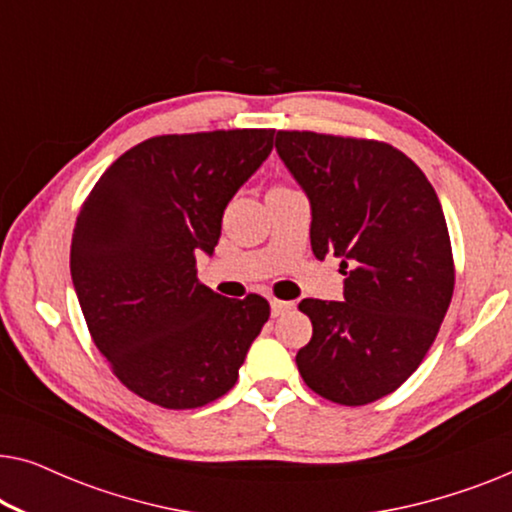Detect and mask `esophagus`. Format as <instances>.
Instances as JSON below:
<instances>
[{"instance_id":"esophagus-1","label":"esophagus","mask_w":512,"mask_h":512,"mask_svg":"<svg viewBox=\"0 0 512 512\" xmlns=\"http://www.w3.org/2000/svg\"><path fill=\"white\" fill-rule=\"evenodd\" d=\"M291 307H293V303H286V300H277V298L270 300V312H272V317H279V314L289 312Z\"/></svg>"}]
</instances>
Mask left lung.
<instances>
[{
	"label": "left lung",
	"instance_id": "1",
	"mask_svg": "<svg viewBox=\"0 0 512 512\" xmlns=\"http://www.w3.org/2000/svg\"><path fill=\"white\" fill-rule=\"evenodd\" d=\"M279 158L312 205L317 258H342L345 300H300L312 340L298 349L314 394L368 405L419 368L454 293L443 207L424 172L387 142L277 130Z\"/></svg>",
	"mask_w": 512,
	"mask_h": 512
}]
</instances>
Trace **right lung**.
<instances>
[{"label":"right lung","mask_w":512,"mask_h":512,"mask_svg":"<svg viewBox=\"0 0 512 512\" xmlns=\"http://www.w3.org/2000/svg\"><path fill=\"white\" fill-rule=\"evenodd\" d=\"M270 128L160 135L125 151L81 205L72 282L111 373L144 401L191 410L235 387L268 300L198 279L223 209L272 151Z\"/></svg>","instance_id":"add662e5"}]
</instances>
